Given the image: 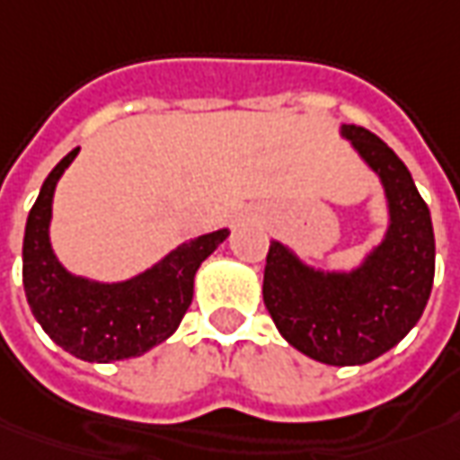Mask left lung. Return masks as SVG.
<instances>
[{
  "label": "left lung",
  "mask_w": 460,
  "mask_h": 460,
  "mask_svg": "<svg viewBox=\"0 0 460 460\" xmlns=\"http://www.w3.org/2000/svg\"><path fill=\"white\" fill-rule=\"evenodd\" d=\"M360 160L378 175L388 230L353 270H321L272 240L262 300L288 343L325 366H363L403 341L423 315L436 272L429 205L403 160L381 137L341 125Z\"/></svg>",
  "instance_id": "8db88e82"
}]
</instances>
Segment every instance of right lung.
Listing matches in <instances>:
<instances>
[{
  "label": "right lung",
  "mask_w": 460,
  "mask_h": 460,
  "mask_svg": "<svg viewBox=\"0 0 460 460\" xmlns=\"http://www.w3.org/2000/svg\"><path fill=\"white\" fill-rule=\"evenodd\" d=\"M77 152L79 147L69 152L47 175L27 217L22 245L27 303L44 332L75 358L90 363L137 358L177 331L192 303L195 272L230 230L192 237L129 280L100 283L72 275L57 261L49 223L57 182Z\"/></svg>",
  "instance_id": "obj_1"
}]
</instances>
